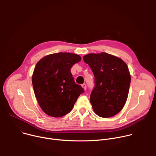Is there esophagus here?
Returning <instances> with one entry per match:
<instances>
[{
    "mask_svg": "<svg viewBox=\"0 0 156 156\" xmlns=\"http://www.w3.org/2000/svg\"><path fill=\"white\" fill-rule=\"evenodd\" d=\"M81 87L84 89V90H86V84H84V83L83 84L81 85Z\"/></svg>",
    "mask_w": 156,
    "mask_h": 156,
    "instance_id": "obj_1",
    "label": "esophagus"
}]
</instances>
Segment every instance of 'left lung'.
Listing matches in <instances>:
<instances>
[{"label": "left lung", "mask_w": 156, "mask_h": 156, "mask_svg": "<svg viewBox=\"0 0 156 156\" xmlns=\"http://www.w3.org/2000/svg\"><path fill=\"white\" fill-rule=\"evenodd\" d=\"M94 75L95 87L90 96L94 112L103 118L117 114L128 95L131 76L126 63L105 52L89 54L83 57Z\"/></svg>", "instance_id": "obj_1"}]
</instances>
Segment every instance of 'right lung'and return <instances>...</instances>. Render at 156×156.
Masks as SVG:
<instances>
[{"label":"right lung","instance_id":"add662e5","mask_svg":"<svg viewBox=\"0 0 156 156\" xmlns=\"http://www.w3.org/2000/svg\"><path fill=\"white\" fill-rule=\"evenodd\" d=\"M79 55L58 52L44 57L34 68L32 83L36 99L47 115L61 117L69 113L84 90L70 72L81 61Z\"/></svg>","mask_w":156,"mask_h":156}]
</instances>
